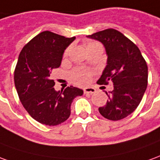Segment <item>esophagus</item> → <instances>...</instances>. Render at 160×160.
I'll use <instances>...</instances> for the list:
<instances>
[{
  "instance_id": "obj_1",
  "label": "esophagus",
  "mask_w": 160,
  "mask_h": 160,
  "mask_svg": "<svg viewBox=\"0 0 160 160\" xmlns=\"http://www.w3.org/2000/svg\"><path fill=\"white\" fill-rule=\"evenodd\" d=\"M96 91V89H94V88H92V87L85 88V89H83V92H84V94H93V93H95Z\"/></svg>"
}]
</instances>
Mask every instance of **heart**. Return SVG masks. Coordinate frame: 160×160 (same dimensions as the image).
I'll use <instances>...</instances> for the list:
<instances>
[{"label":"heart","mask_w":160,"mask_h":160,"mask_svg":"<svg viewBox=\"0 0 160 160\" xmlns=\"http://www.w3.org/2000/svg\"><path fill=\"white\" fill-rule=\"evenodd\" d=\"M101 46L98 42L96 41H92V40H89V41L86 42V48L89 51V49H91L95 46ZM69 52V49H67L64 52V56H66ZM91 78V72L89 70H86V69H81V68H78V69H75L74 71H71V78L72 80V82H75L76 84L78 85H85L88 82H89Z\"/></svg>","instance_id":"obj_1"}]
</instances>
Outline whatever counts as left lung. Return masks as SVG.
<instances>
[{
	"instance_id": "8db88e82",
	"label": "left lung",
	"mask_w": 160,
	"mask_h": 160,
	"mask_svg": "<svg viewBox=\"0 0 160 160\" xmlns=\"http://www.w3.org/2000/svg\"><path fill=\"white\" fill-rule=\"evenodd\" d=\"M88 38L102 43L108 55L107 65L97 83L114 85L112 91L106 92L108 100L99 112L111 121L122 120L136 109L147 89V62L138 46L115 29L97 32Z\"/></svg>"
}]
</instances>
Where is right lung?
<instances>
[{"label":"right lung","mask_w":160,"mask_h":160,"mask_svg":"<svg viewBox=\"0 0 160 160\" xmlns=\"http://www.w3.org/2000/svg\"><path fill=\"white\" fill-rule=\"evenodd\" d=\"M49 31L32 38L21 50L14 71V84L21 103L35 121L57 126L71 115L75 97L82 89L73 86L56 91L51 78L53 69L61 64L64 50L75 40Z\"/></svg>","instance_id":"1"}]
</instances>
